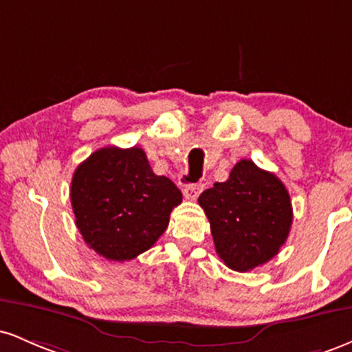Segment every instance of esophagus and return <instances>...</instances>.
<instances>
[{
	"mask_svg": "<svg viewBox=\"0 0 352 352\" xmlns=\"http://www.w3.org/2000/svg\"><path fill=\"white\" fill-rule=\"evenodd\" d=\"M201 185L200 184H190L184 188V195L187 197L188 200H197V197L200 195Z\"/></svg>",
	"mask_w": 352,
	"mask_h": 352,
	"instance_id": "esophagus-1",
	"label": "esophagus"
}]
</instances>
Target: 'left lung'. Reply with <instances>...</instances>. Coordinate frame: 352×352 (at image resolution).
I'll return each mask as SVG.
<instances>
[{
	"instance_id": "left-lung-1",
	"label": "left lung",
	"mask_w": 352,
	"mask_h": 352,
	"mask_svg": "<svg viewBox=\"0 0 352 352\" xmlns=\"http://www.w3.org/2000/svg\"><path fill=\"white\" fill-rule=\"evenodd\" d=\"M218 256L235 272L265 265L285 245L293 221L289 193L272 172L240 160L227 182L199 197Z\"/></svg>"
}]
</instances>
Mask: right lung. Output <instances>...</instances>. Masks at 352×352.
I'll return each instance as SVG.
<instances>
[{
  "label": "right lung",
  "mask_w": 352,
  "mask_h": 352,
  "mask_svg": "<svg viewBox=\"0 0 352 352\" xmlns=\"http://www.w3.org/2000/svg\"><path fill=\"white\" fill-rule=\"evenodd\" d=\"M71 204L89 248L107 260L127 261L167 230L182 192L152 172L140 147H104L76 168Z\"/></svg>",
  "instance_id": "obj_1"
}]
</instances>
